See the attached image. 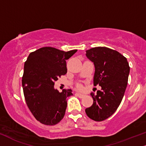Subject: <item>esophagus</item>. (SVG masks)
<instances>
[{"label": "esophagus", "mask_w": 146, "mask_h": 146, "mask_svg": "<svg viewBox=\"0 0 146 146\" xmlns=\"http://www.w3.org/2000/svg\"><path fill=\"white\" fill-rule=\"evenodd\" d=\"M76 96H78L79 98H84V95L81 94V93H76Z\"/></svg>", "instance_id": "34e87169"}]
</instances>
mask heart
Masks as SVG:
<instances>
[{
  "instance_id": "b5f03b06",
  "label": "heart",
  "mask_w": 146,
  "mask_h": 146,
  "mask_svg": "<svg viewBox=\"0 0 146 146\" xmlns=\"http://www.w3.org/2000/svg\"><path fill=\"white\" fill-rule=\"evenodd\" d=\"M77 89H82V86L81 85V84H78V85H77Z\"/></svg>"
}]
</instances>
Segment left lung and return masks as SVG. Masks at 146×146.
Here are the masks:
<instances>
[{
	"label": "left lung",
	"instance_id": "obj_1",
	"mask_svg": "<svg viewBox=\"0 0 146 146\" xmlns=\"http://www.w3.org/2000/svg\"><path fill=\"white\" fill-rule=\"evenodd\" d=\"M86 55L94 63L93 84L102 87L97 94L91 93L93 104L86 108L87 116L101 122L111 116L121 103L127 83L130 67L127 59L116 50L98 46L87 50Z\"/></svg>",
	"mask_w": 146,
	"mask_h": 146
}]
</instances>
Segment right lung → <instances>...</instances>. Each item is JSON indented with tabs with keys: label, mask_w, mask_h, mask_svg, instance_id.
I'll use <instances>...</instances> for the list:
<instances>
[{
	"label": "right lung",
	"mask_w": 146,
	"mask_h": 146,
	"mask_svg": "<svg viewBox=\"0 0 146 146\" xmlns=\"http://www.w3.org/2000/svg\"><path fill=\"white\" fill-rule=\"evenodd\" d=\"M76 51L44 46L30 53L25 62L22 76L25 100L34 117L43 125H55L64 117L66 99L72 95V90L59 92L54 84L67 73L66 59Z\"/></svg>",
	"instance_id": "right-lung-1"
}]
</instances>
